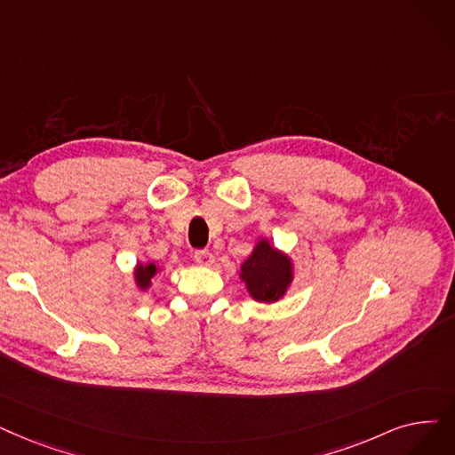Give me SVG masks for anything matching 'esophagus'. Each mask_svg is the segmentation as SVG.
I'll use <instances>...</instances> for the list:
<instances>
[{
    "instance_id": "34e87169",
    "label": "esophagus",
    "mask_w": 455,
    "mask_h": 455,
    "mask_svg": "<svg viewBox=\"0 0 455 455\" xmlns=\"http://www.w3.org/2000/svg\"><path fill=\"white\" fill-rule=\"evenodd\" d=\"M195 262L199 266H212L213 264V254L210 251H195Z\"/></svg>"
}]
</instances>
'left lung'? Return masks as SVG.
<instances>
[{"instance_id":"1","label":"left lung","mask_w":455,"mask_h":455,"mask_svg":"<svg viewBox=\"0 0 455 455\" xmlns=\"http://www.w3.org/2000/svg\"><path fill=\"white\" fill-rule=\"evenodd\" d=\"M293 276V260L267 238L256 242L251 254L240 266V279L247 293L259 303L281 301L290 290Z\"/></svg>"}]
</instances>
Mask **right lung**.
Returning <instances> with one entry per match:
<instances>
[{
  "mask_svg": "<svg viewBox=\"0 0 455 455\" xmlns=\"http://www.w3.org/2000/svg\"><path fill=\"white\" fill-rule=\"evenodd\" d=\"M160 273H162V267L157 264H154L150 260H147V262L137 260V264L133 267V284H135V288L140 290L141 293L148 291L152 288L154 281H156V276Z\"/></svg>",
  "mask_w": 455,
  "mask_h": 455,
  "instance_id": "add662e5",
  "label": "right lung"
}]
</instances>
